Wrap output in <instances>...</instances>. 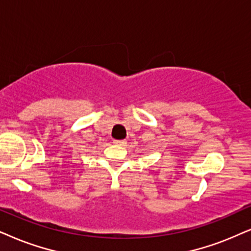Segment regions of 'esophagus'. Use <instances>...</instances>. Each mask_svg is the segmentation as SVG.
<instances>
[{"instance_id": "1", "label": "esophagus", "mask_w": 251, "mask_h": 251, "mask_svg": "<svg viewBox=\"0 0 251 251\" xmlns=\"http://www.w3.org/2000/svg\"><path fill=\"white\" fill-rule=\"evenodd\" d=\"M113 144L119 145V146H125L126 141L125 140H115V141H113Z\"/></svg>"}]
</instances>
